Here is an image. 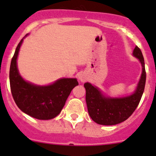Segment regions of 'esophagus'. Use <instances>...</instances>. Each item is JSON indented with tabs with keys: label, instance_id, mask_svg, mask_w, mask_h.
<instances>
[{
	"label": "esophagus",
	"instance_id": "1",
	"mask_svg": "<svg viewBox=\"0 0 156 156\" xmlns=\"http://www.w3.org/2000/svg\"><path fill=\"white\" fill-rule=\"evenodd\" d=\"M78 78H79L80 81H81V82H84V81L87 80V78H86V76L84 75H83V74L80 75L79 76H78Z\"/></svg>",
	"mask_w": 156,
	"mask_h": 156
}]
</instances>
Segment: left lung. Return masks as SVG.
I'll list each match as a JSON object with an SVG mask.
<instances>
[{"instance_id":"8db88e82","label":"left lung","mask_w":156,"mask_h":156,"mask_svg":"<svg viewBox=\"0 0 156 156\" xmlns=\"http://www.w3.org/2000/svg\"><path fill=\"white\" fill-rule=\"evenodd\" d=\"M133 55L142 65L140 79L133 94L120 98H111L103 96L98 88L90 83L84 84L88 113L96 123L103 125H117L127 120L137 107L145 88L146 74L144 56L137 46L135 47Z\"/></svg>"}]
</instances>
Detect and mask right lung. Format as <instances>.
<instances>
[{
    "instance_id": "right-lung-1",
    "label": "right lung",
    "mask_w": 156,
    "mask_h": 156,
    "mask_svg": "<svg viewBox=\"0 0 156 156\" xmlns=\"http://www.w3.org/2000/svg\"><path fill=\"white\" fill-rule=\"evenodd\" d=\"M23 41V38L16 47L10 63L12 96L17 106L26 114L40 120L52 119L60 113L71 91L78 82L76 78H61L50 85L37 86L25 81L19 73L16 63Z\"/></svg>"
}]
</instances>
